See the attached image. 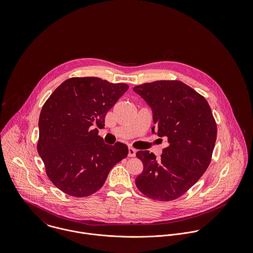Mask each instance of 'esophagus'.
<instances>
[{
  "instance_id": "obj_1",
  "label": "esophagus",
  "mask_w": 253,
  "mask_h": 253,
  "mask_svg": "<svg viewBox=\"0 0 253 253\" xmlns=\"http://www.w3.org/2000/svg\"><path fill=\"white\" fill-rule=\"evenodd\" d=\"M136 155V150L132 147L128 148V157H135Z\"/></svg>"
}]
</instances>
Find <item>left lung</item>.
I'll return each mask as SVG.
<instances>
[{
    "label": "left lung",
    "instance_id": "1",
    "mask_svg": "<svg viewBox=\"0 0 253 253\" xmlns=\"http://www.w3.org/2000/svg\"><path fill=\"white\" fill-rule=\"evenodd\" d=\"M152 109V132L168 138L161 159L138 151L143 171L135 184L146 197L169 202L184 195L209 168L216 141L215 120L206 98L180 81L133 87Z\"/></svg>",
    "mask_w": 253,
    "mask_h": 253
}]
</instances>
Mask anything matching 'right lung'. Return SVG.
Wrapping results in <instances>:
<instances>
[{
    "mask_svg": "<svg viewBox=\"0 0 253 253\" xmlns=\"http://www.w3.org/2000/svg\"><path fill=\"white\" fill-rule=\"evenodd\" d=\"M128 89L96 77L63 82L43 104L39 118L38 153L46 175L73 197H87L105 183L112 168L128 154L127 146L105 144L98 135L105 116Z\"/></svg>",
    "mask_w": 253,
    "mask_h": 253,
    "instance_id": "right-lung-1",
    "label": "right lung"
}]
</instances>
